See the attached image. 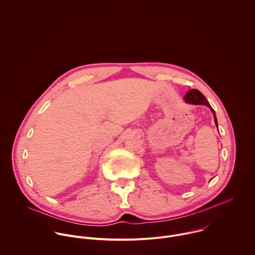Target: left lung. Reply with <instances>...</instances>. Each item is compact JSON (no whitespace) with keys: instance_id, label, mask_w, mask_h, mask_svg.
I'll use <instances>...</instances> for the list:
<instances>
[{"instance_id":"left-lung-1","label":"left lung","mask_w":255,"mask_h":255,"mask_svg":"<svg viewBox=\"0 0 255 255\" xmlns=\"http://www.w3.org/2000/svg\"><path fill=\"white\" fill-rule=\"evenodd\" d=\"M183 100H184L185 103H188V104H192V105H205V106H207L209 109L211 110V112H212V114L214 116L215 125L218 128V122H217L215 111L212 109V107L210 106L209 102L207 101V99L204 97V95L200 91H198L197 89L188 90L187 93L185 94V96L183 97Z\"/></svg>"}]
</instances>
